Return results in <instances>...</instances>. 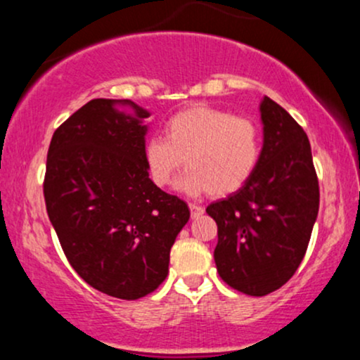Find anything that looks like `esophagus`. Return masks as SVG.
<instances>
[{"mask_svg": "<svg viewBox=\"0 0 360 360\" xmlns=\"http://www.w3.org/2000/svg\"><path fill=\"white\" fill-rule=\"evenodd\" d=\"M189 212H191V217L193 218H198V217H201V214H203L205 210H203V206L189 203Z\"/></svg>", "mask_w": 360, "mask_h": 360, "instance_id": "34e87169", "label": "esophagus"}]
</instances>
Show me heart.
Here are the masks:
<instances>
[{
	"label": "heart",
	"instance_id": "1",
	"mask_svg": "<svg viewBox=\"0 0 360 360\" xmlns=\"http://www.w3.org/2000/svg\"><path fill=\"white\" fill-rule=\"evenodd\" d=\"M260 157V131L249 118L212 106H193L167 122L166 137H150L143 162L152 183L167 186L183 164L181 191L226 196L254 174Z\"/></svg>",
	"mask_w": 360,
	"mask_h": 360
}]
</instances>
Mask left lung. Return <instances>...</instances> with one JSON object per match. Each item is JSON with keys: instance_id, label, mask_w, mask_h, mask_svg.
<instances>
[{"instance_id": "obj_1", "label": "left lung", "mask_w": 360, "mask_h": 360, "mask_svg": "<svg viewBox=\"0 0 360 360\" xmlns=\"http://www.w3.org/2000/svg\"><path fill=\"white\" fill-rule=\"evenodd\" d=\"M264 143L254 174L206 213L218 225L214 264L229 286L266 296L292 278L308 249L320 189L304 130L283 106L260 101Z\"/></svg>"}]
</instances>
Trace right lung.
I'll return each mask as SVG.
<instances>
[{
  "label": "right lung",
  "instance_id": "add662e5",
  "mask_svg": "<svg viewBox=\"0 0 360 360\" xmlns=\"http://www.w3.org/2000/svg\"><path fill=\"white\" fill-rule=\"evenodd\" d=\"M148 117L130 100H91L53 131L47 154L45 206L62 250L89 286L120 300L159 288L189 220L188 205L148 177Z\"/></svg>",
  "mask_w": 360,
  "mask_h": 360
}]
</instances>
